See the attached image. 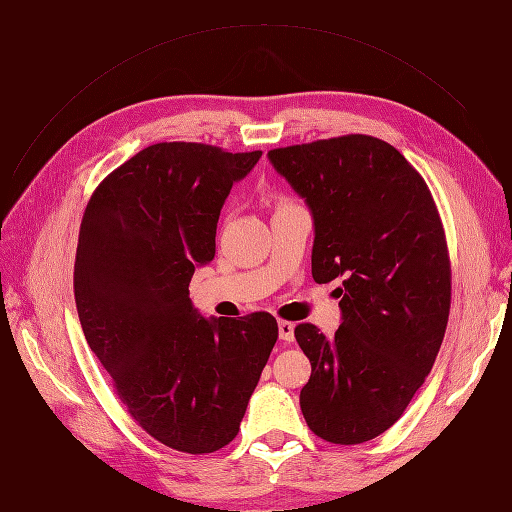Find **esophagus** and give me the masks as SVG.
<instances>
[{
    "mask_svg": "<svg viewBox=\"0 0 512 512\" xmlns=\"http://www.w3.org/2000/svg\"><path fill=\"white\" fill-rule=\"evenodd\" d=\"M277 329H280V339H284V342H292L294 339V324L292 322L280 320L277 322Z\"/></svg>",
    "mask_w": 512,
    "mask_h": 512,
    "instance_id": "esophagus-1",
    "label": "esophagus"
}]
</instances>
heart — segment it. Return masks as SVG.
<instances>
[{
	"label": "heart",
	"mask_w": 512,
	"mask_h": 512,
	"mask_svg": "<svg viewBox=\"0 0 512 512\" xmlns=\"http://www.w3.org/2000/svg\"><path fill=\"white\" fill-rule=\"evenodd\" d=\"M284 205H290L288 198H277V207H284Z\"/></svg>",
	"instance_id": "1"
}]
</instances>
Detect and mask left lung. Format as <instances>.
Wrapping results in <instances>:
<instances>
[{
    "label": "left lung",
    "instance_id": "obj_1",
    "mask_svg": "<svg viewBox=\"0 0 512 512\" xmlns=\"http://www.w3.org/2000/svg\"><path fill=\"white\" fill-rule=\"evenodd\" d=\"M314 215L312 275L342 280L333 337L294 327L312 363L301 412L318 438L361 444L408 408L440 352L451 312V258L425 179L367 134L269 151Z\"/></svg>",
    "mask_w": 512,
    "mask_h": 512
}]
</instances>
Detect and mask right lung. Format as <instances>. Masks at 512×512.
Returning <instances> with one entry per match:
<instances>
[{
    "label": "right lung",
    "mask_w": 512,
    "mask_h": 512,
    "mask_svg": "<svg viewBox=\"0 0 512 512\" xmlns=\"http://www.w3.org/2000/svg\"><path fill=\"white\" fill-rule=\"evenodd\" d=\"M260 156L151 145L106 175L83 213L74 301L87 344L134 421L181 453L235 440L277 342L271 314L207 320L188 290L215 256L232 183Z\"/></svg>",
    "instance_id": "obj_1"
}]
</instances>
